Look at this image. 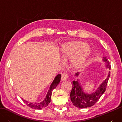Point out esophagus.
<instances>
[{
    "mask_svg": "<svg viewBox=\"0 0 122 122\" xmlns=\"http://www.w3.org/2000/svg\"><path fill=\"white\" fill-rule=\"evenodd\" d=\"M69 76L68 74L66 73H63L62 74V76H61V80L62 81H64L67 80V79H68Z\"/></svg>",
    "mask_w": 122,
    "mask_h": 122,
    "instance_id": "34e87169",
    "label": "esophagus"
}]
</instances>
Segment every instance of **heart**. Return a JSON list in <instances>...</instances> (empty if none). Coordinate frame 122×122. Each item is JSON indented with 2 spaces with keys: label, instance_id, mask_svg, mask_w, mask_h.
<instances>
[{
  "label": "heart",
  "instance_id": "obj_1",
  "mask_svg": "<svg viewBox=\"0 0 122 122\" xmlns=\"http://www.w3.org/2000/svg\"><path fill=\"white\" fill-rule=\"evenodd\" d=\"M91 53V49L82 41H69L61 45L60 54L64 60L70 59V63L74 68L83 66Z\"/></svg>",
  "mask_w": 122,
  "mask_h": 122
}]
</instances>
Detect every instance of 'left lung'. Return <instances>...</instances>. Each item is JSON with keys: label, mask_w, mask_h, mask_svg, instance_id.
Wrapping results in <instances>:
<instances>
[{"label": "left lung", "mask_w": 122, "mask_h": 122, "mask_svg": "<svg viewBox=\"0 0 122 122\" xmlns=\"http://www.w3.org/2000/svg\"><path fill=\"white\" fill-rule=\"evenodd\" d=\"M103 61L106 62V68L110 70V62L106 57H103ZM79 74V72H77L75 74V76L78 77ZM110 77V72H109L106 79L100 85L97 90L91 94H89L84 91L78 79H77L76 81H73L72 82V89L70 93L72 103L75 107L80 108H87L94 105L104 93Z\"/></svg>", "instance_id": "left-lung-1"}]
</instances>
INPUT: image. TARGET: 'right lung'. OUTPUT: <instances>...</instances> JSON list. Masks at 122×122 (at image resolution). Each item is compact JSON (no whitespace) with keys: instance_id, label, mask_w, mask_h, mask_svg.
Masks as SVG:
<instances>
[{"instance_id":"add662e5","label":"right lung","mask_w":122,"mask_h":122,"mask_svg":"<svg viewBox=\"0 0 122 122\" xmlns=\"http://www.w3.org/2000/svg\"><path fill=\"white\" fill-rule=\"evenodd\" d=\"M61 77V74H58L57 76L55 77L53 82H52L51 84L50 85L49 89L48 90V91L47 92V94L46 95V97L45 99L42 102L40 103H31L27 101H25L22 98V100L27 105L28 107L34 108V109L37 110H41L42 108L46 107L49 104V103L51 102V95L52 92V90L55 89L56 86L59 84V83L60 82Z\"/></svg>"}]
</instances>
